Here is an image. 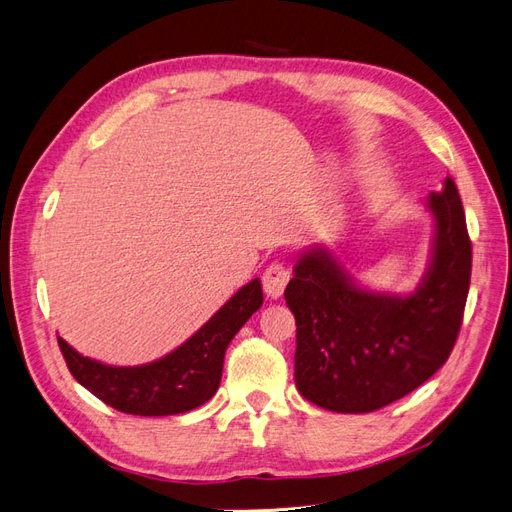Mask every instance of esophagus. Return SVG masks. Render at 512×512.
I'll use <instances>...</instances> for the list:
<instances>
[{"instance_id":"1","label":"esophagus","mask_w":512,"mask_h":512,"mask_svg":"<svg viewBox=\"0 0 512 512\" xmlns=\"http://www.w3.org/2000/svg\"><path fill=\"white\" fill-rule=\"evenodd\" d=\"M288 282H290V271L286 265H282V262H273V265H269L265 273H262V288H265L267 297L271 299H280Z\"/></svg>"}]
</instances>
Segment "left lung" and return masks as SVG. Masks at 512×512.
Segmentation results:
<instances>
[{
  "mask_svg": "<svg viewBox=\"0 0 512 512\" xmlns=\"http://www.w3.org/2000/svg\"><path fill=\"white\" fill-rule=\"evenodd\" d=\"M427 209L436 222L429 267L410 294L356 286L327 247L294 265L286 305L297 320L294 382L312 404L374 412L418 389L457 342L472 273V243L457 185L446 177Z\"/></svg>",
  "mask_w": 512,
  "mask_h": 512,
  "instance_id": "1",
  "label": "left lung"
}]
</instances>
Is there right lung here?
<instances>
[{
  "mask_svg": "<svg viewBox=\"0 0 512 512\" xmlns=\"http://www.w3.org/2000/svg\"><path fill=\"white\" fill-rule=\"evenodd\" d=\"M260 305L262 286L252 280L188 342L147 365H104L76 352L66 339L57 337V344L70 374L106 406L136 416L181 414L203 406L218 391L226 348Z\"/></svg>",
  "mask_w": 512,
  "mask_h": 512,
  "instance_id": "right-lung-1",
  "label": "right lung"
}]
</instances>
